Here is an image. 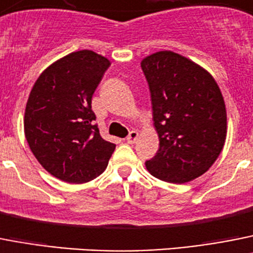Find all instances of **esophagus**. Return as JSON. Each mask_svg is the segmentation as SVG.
Returning <instances> with one entry per match:
<instances>
[{
    "label": "esophagus",
    "mask_w": 253,
    "mask_h": 253,
    "mask_svg": "<svg viewBox=\"0 0 253 253\" xmlns=\"http://www.w3.org/2000/svg\"><path fill=\"white\" fill-rule=\"evenodd\" d=\"M137 139H139V132H137V131H131L129 135L127 136V142H128V144H135Z\"/></svg>",
    "instance_id": "1"
}]
</instances>
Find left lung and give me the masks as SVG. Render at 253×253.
<instances>
[{"label":"left lung","instance_id":"8db88e82","mask_svg":"<svg viewBox=\"0 0 253 253\" xmlns=\"http://www.w3.org/2000/svg\"><path fill=\"white\" fill-rule=\"evenodd\" d=\"M159 149L145 166L169 183H187L218 159L227 139V109L211 74L187 57L159 50L141 61Z\"/></svg>","mask_w":253,"mask_h":253}]
</instances>
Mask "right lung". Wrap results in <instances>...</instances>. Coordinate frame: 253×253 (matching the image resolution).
<instances>
[{"label":"right lung","mask_w":253,"mask_h":253,"mask_svg":"<svg viewBox=\"0 0 253 253\" xmlns=\"http://www.w3.org/2000/svg\"><path fill=\"white\" fill-rule=\"evenodd\" d=\"M111 61L93 50H76L39 75L24 114V132L48 173L67 183H85L105 170L116 145L94 125L91 98Z\"/></svg>","instance_id":"1"}]
</instances>
